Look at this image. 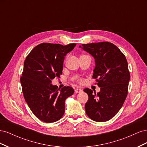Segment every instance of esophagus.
Masks as SVG:
<instances>
[{
    "label": "esophagus",
    "mask_w": 147,
    "mask_h": 147,
    "mask_svg": "<svg viewBox=\"0 0 147 147\" xmlns=\"http://www.w3.org/2000/svg\"><path fill=\"white\" fill-rule=\"evenodd\" d=\"M82 91V89H80V88H76L75 90V93H79V92H81Z\"/></svg>",
    "instance_id": "1"
}]
</instances>
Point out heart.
<instances>
[{
	"label": "heart",
	"mask_w": 147,
	"mask_h": 147,
	"mask_svg": "<svg viewBox=\"0 0 147 147\" xmlns=\"http://www.w3.org/2000/svg\"><path fill=\"white\" fill-rule=\"evenodd\" d=\"M80 82H81V83H83V80H82L80 81Z\"/></svg>",
	"instance_id": "1"
}]
</instances>
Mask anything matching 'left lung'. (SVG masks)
I'll return each mask as SVG.
<instances>
[{"mask_svg": "<svg viewBox=\"0 0 147 147\" xmlns=\"http://www.w3.org/2000/svg\"><path fill=\"white\" fill-rule=\"evenodd\" d=\"M95 60L92 77L100 91L84 89L88 95L86 113L93 121H109L121 109L127 94L130 74L125 56L113 43L104 42L79 46Z\"/></svg>", "mask_w": 147, "mask_h": 147, "instance_id": "left-lung-1", "label": "left lung"}]
</instances>
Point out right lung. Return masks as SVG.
<instances>
[{"mask_svg":"<svg viewBox=\"0 0 147 147\" xmlns=\"http://www.w3.org/2000/svg\"><path fill=\"white\" fill-rule=\"evenodd\" d=\"M76 46L75 43H41L30 52L24 63L20 78L24 97L34 115L45 123L60 119L65 112V100L72 96L70 86L62 89L53 85L51 80L59 78L65 56Z\"/></svg>","mask_w":147,"mask_h":147,"instance_id":"1","label":"right lung"}]
</instances>
